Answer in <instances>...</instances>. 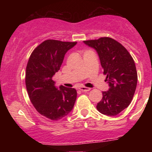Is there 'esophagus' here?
<instances>
[{"label":"esophagus","mask_w":152,"mask_h":152,"mask_svg":"<svg viewBox=\"0 0 152 152\" xmlns=\"http://www.w3.org/2000/svg\"><path fill=\"white\" fill-rule=\"evenodd\" d=\"M79 89L81 91H84V92H86V91H89L91 90L90 88H88V87H85V86H81L80 87Z\"/></svg>","instance_id":"34e87169"}]
</instances>
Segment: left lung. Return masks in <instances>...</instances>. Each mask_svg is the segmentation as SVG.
<instances>
[{
    "instance_id": "left-lung-1",
    "label": "left lung",
    "mask_w": 152,
    "mask_h": 152,
    "mask_svg": "<svg viewBox=\"0 0 152 152\" xmlns=\"http://www.w3.org/2000/svg\"><path fill=\"white\" fill-rule=\"evenodd\" d=\"M97 51L110 86L103 91L96 109L107 116H116L132 102L137 84V72L131 54L120 43L109 37L83 41Z\"/></svg>"
}]
</instances>
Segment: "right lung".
<instances>
[{
	"label": "right lung",
	"instance_id": "1",
	"mask_svg": "<svg viewBox=\"0 0 152 152\" xmlns=\"http://www.w3.org/2000/svg\"><path fill=\"white\" fill-rule=\"evenodd\" d=\"M77 42L46 40L31 54L26 66V86L36 111L53 121H58L70 113L76 102L75 88L55 86L52 77L58 72L66 52Z\"/></svg>",
	"mask_w": 152,
	"mask_h": 152
}]
</instances>
